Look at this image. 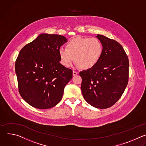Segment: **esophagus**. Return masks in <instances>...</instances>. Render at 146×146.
<instances>
[{
    "label": "esophagus",
    "instance_id": "34e87169",
    "mask_svg": "<svg viewBox=\"0 0 146 146\" xmlns=\"http://www.w3.org/2000/svg\"><path fill=\"white\" fill-rule=\"evenodd\" d=\"M78 74V72L75 71H73V76H76Z\"/></svg>",
    "mask_w": 146,
    "mask_h": 146
}]
</instances>
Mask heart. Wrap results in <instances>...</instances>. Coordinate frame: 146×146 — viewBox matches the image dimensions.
I'll return each mask as SVG.
<instances>
[{
  "instance_id": "heart-1",
  "label": "heart",
  "mask_w": 146,
  "mask_h": 146,
  "mask_svg": "<svg viewBox=\"0 0 146 146\" xmlns=\"http://www.w3.org/2000/svg\"><path fill=\"white\" fill-rule=\"evenodd\" d=\"M102 53V43L94 37H76L71 40L66 48L59 49L60 62L64 67H70L75 57L76 65L85 70L94 67L100 61Z\"/></svg>"
}]
</instances>
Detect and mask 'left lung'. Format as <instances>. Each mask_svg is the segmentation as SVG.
I'll use <instances>...</instances> for the list:
<instances>
[{
  "instance_id": "left-lung-1",
  "label": "left lung",
  "mask_w": 146,
  "mask_h": 146,
  "mask_svg": "<svg viewBox=\"0 0 146 146\" xmlns=\"http://www.w3.org/2000/svg\"><path fill=\"white\" fill-rule=\"evenodd\" d=\"M96 37L102 43V55L94 67L79 72L81 90L87 103L96 108L106 109L120 98L126 88L129 60L117 41L101 35Z\"/></svg>"
}]
</instances>
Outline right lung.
Returning a JSON list of instances; mask_svg holds the SVG:
<instances>
[{"mask_svg":"<svg viewBox=\"0 0 146 146\" xmlns=\"http://www.w3.org/2000/svg\"><path fill=\"white\" fill-rule=\"evenodd\" d=\"M67 39L42 33L19 52L15 73L21 96L30 105L46 109L59 103L72 71L60 63L59 49Z\"/></svg>","mask_w":146,"mask_h":146,"instance_id":"add662e5","label":"right lung"}]
</instances>
